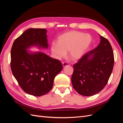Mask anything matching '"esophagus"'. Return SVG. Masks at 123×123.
I'll use <instances>...</instances> for the list:
<instances>
[{
	"instance_id": "34e87169",
	"label": "esophagus",
	"mask_w": 123,
	"mask_h": 123,
	"mask_svg": "<svg viewBox=\"0 0 123 123\" xmlns=\"http://www.w3.org/2000/svg\"><path fill=\"white\" fill-rule=\"evenodd\" d=\"M68 65H70L68 62H62V66H63V67H65V66H68Z\"/></svg>"
}]
</instances>
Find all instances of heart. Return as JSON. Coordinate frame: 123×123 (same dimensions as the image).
<instances>
[{
  "mask_svg": "<svg viewBox=\"0 0 123 123\" xmlns=\"http://www.w3.org/2000/svg\"><path fill=\"white\" fill-rule=\"evenodd\" d=\"M92 37L89 34L79 31H70L59 36L57 43H52L51 51L58 58L66 56L69 52V57L73 60L80 58L92 42Z\"/></svg>",
  "mask_w": 123,
  "mask_h": 123,
  "instance_id": "heart-1",
  "label": "heart"
}]
</instances>
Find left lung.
<instances>
[{
  "label": "left lung",
  "instance_id": "obj_1",
  "mask_svg": "<svg viewBox=\"0 0 123 123\" xmlns=\"http://www.w3.org/2000/svg\"><path fill=\"white\" fill-rule=\"evenodd\" d=\"M98 46L84 54L73 65V87L81 95L91 96L107 85L114 65L112 47L107 39L100 37Z\"/></svg>",
  "mask_w": 123,
  "mask_h": 123
}]
</instances>
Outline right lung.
<instances>
[{
  "label": "right lung",
  "mask_w": 123,
  "mask_h": 123,
  "mask_svg": "<svg viewBox=\"0 0 123 123\" xmlns=\"http://www.w3.org/2000/svg\"><path fill=\"white\" fill-rule=\"evenodd\" d=\"M47 30L29 29L14 40L11 51V68L22 89L35 96L47 94L53 87L54 79L62 69V62L38 52H29L32 46L47 48Z\"/></svg>",
  "instance_id": "obj_1"
}]
</instances>
